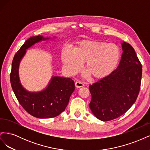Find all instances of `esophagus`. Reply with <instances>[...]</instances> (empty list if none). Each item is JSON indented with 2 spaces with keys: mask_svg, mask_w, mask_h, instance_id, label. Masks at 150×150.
<instances>
[{
  "mask_svg": "<svg viewBox=\"0 0 150 150\" xmlns=\"http://www.w3.org/2000/svg\"><path fill=\"white\" fill-rule=\"evenodd\" d=\"M84 85L83 83L80 82V81H76L75 83V86L77 88H81V87H83Z\"/></svg>",
  "mask_w": 150,
  "mask_h": 150,
  "instance_id": "34e87169",
  "label": "esophagus"
}]
</instances>
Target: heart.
Instances as JSON below:
<instances>
[{"instance_id":"obj_1","label":"heart","mask_w":150,"mask_h":150,"mask_svg":"<svg viewBox=\"0 0 150 150\" xmlns=\"http://www.w3.org/2000/svg\"><path fill=\"white\" fill-rule=\"evenodd\" d=\"M121 50L115 44L99 40H84L74 51L64 49L62 61L68 74L74 75L84 69L94 79H103L114 71L120 62Z\"/></svg>"}]
</instances>
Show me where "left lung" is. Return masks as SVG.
I'll list each match as a JSON object with an SVG mask.
<instances>
[{
    "mask_svg": "<svg viewBox=\"0 0 150 150\" xmlns=\"http://www.w3.org/2000/svg\"><path fill=\"white\" fill-rule=\"evenodd\" d=\"M123 52L114 71L89 86L91 101L89 108L97 118L111 121L121 116L132 106L139 92L142 66L134 49L122 44Z\"/></svg>",
    "mask_w": 150,
    "mask_h": 150,
    "instance_id": "obj_1",
    "label": "left lung"
}]
</instances>
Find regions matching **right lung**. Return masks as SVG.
I'll return each mask as SVG.
<instances>
[{
    "label": "right lung",
    "mask_w": 150,
    "mask_h": 150,
    "mask_svg": "<svg viewBox=\"0 0 150 150\" xmlns=\"http://www.w3.org/2000/svg\"><path fill=\"white\" fill-rule=\"evenodd\" d=\"M49 39L38 35L27 40L13 57L10 74L12 88L18 101L29 114L38 118H51L60 115L65 110L75 89L73 80L59 76L52 77L47 87L38 93L28 91L19 82V66L26 49Z\"/></svg>",
    "instance_id": "obj_1"
}]
</instances>
